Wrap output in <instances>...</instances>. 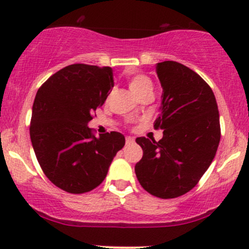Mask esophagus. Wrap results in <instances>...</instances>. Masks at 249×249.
Instances as JSON below:
<instances>
[{
  "instance_id": "1",
  "label": "esophagus",
  "mask_w": 249,
  "mask_h": 249,
  "mask_svg": "<svg viewBox=\"0 0 249 249\" xmlns=\"http://www.w3.org/2000/svg\"><path fill=\"white\" fill-rule=\"evenodd\" d=\"M125 141H126V144H131V143H133V142H135V139H133L132 137H126V138H125Z\"/></svg>"
}]
</instances>
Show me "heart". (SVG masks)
<instances>
[{
  "mask_svg": "<svg viewBox=\"0 0 249 249\" xmlns=\"http://www.w3.org/2000/svg\"><path fill=\"white\" fill-rule=\"evenodd\" d=\"M129 87L135 97H142L144 94L154 93V84L149 76L145 74H135L130 76L127 80Z\"/></svg>",
  "mask_w": 249,
  "mask_h": 249,
  "instance_id": "1",
  "label": "heart"
}]
</instances>
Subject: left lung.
Segmentation results:
<instances>
[{
  "instance_id": "left-lung-1",
  "label": "left lung",
  "mask_w": 249,
  "mask_h": 249,
  "mask_svg": "<svg viewBox=\"0 0 249 249\" xmlns=\"http://www.w3.org/2000/svg\"><path fill=\"white\" fill-rule=\"evenodd\" d=\"M163 87L160 113L154 123L163 138L138 137L143 157L136 176L147 193L175 198L193 189L212 164L221 138L217 104L212 89L189 67L158 62Z\"/></svg>"
}]
</instances>
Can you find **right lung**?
Returning <instances> with one entry per match:
<instances>
[{"label":"right lung","mask_w":249,"mask_h":249,"mask_svg":"<svg viewBox=\"0 0 249 249\" xmlns=\"http://www.w3.org/2000/svg\"><path fill=\"white\" fill-rule=\"evenodd\" d=\"M113 85L110 67L74 64L49 76L35 95L32 145L43 174L60 189L71 194L93 190L124 146L120 132L97 138L87 126Z\"/></svg>","instance_id":"add662e5"}]
</instances>
